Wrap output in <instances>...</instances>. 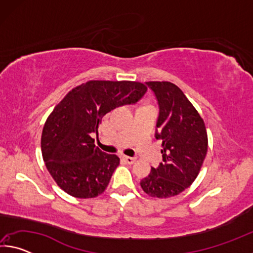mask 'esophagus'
Segmentation results:
<instances>
[{
  "label": "esophagus",
  "instance_id": "esophagus-1",
  "mask_svg": "<svg viewBox=\"0 0 253 253\" xmlns=\"http://www.w3.org/2000/svg\"><path fill=\"white\" fill-rule=\"evenodd\" d=\"M124 161H125L126 163H128V164H132V163L136 162V158L135 157H130V156H124Z\"/></svg>",
  "mask_w": 253,
  "mask_h": 253
}]
</instances>
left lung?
I'll use <instances>...</instances> for the list:
<instances>
[{
    "label": "left lung",
    "instance_id": "obj_1",
    "mask_svg": "<svg viewBox=\"0 0 253 253\" xmlns=\"http://www.w3.org/2000/svg\"><path fill=\"white\" fill-rule=\"evenodd\" d=\"M160 113L156 139L162 140L163 162L140 181L145 193L166 199L182 193L194 182L208 152L203 119L177 85L169 81L146 83Z\"/></svg>",
    "mask_w": 253,
    "mask_h": 253
}]
</instances>
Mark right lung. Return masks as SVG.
I'll use <instances>...</instances> for the list:
<instances>
[{
    "instance_id": "add662e5",
    "label": "right lung",
    "mask_w": 253,
    "mask_h": 253,
    "mask_svg": "<svg viewBox=\"0 0 253 253\" xmlns=\"http://www.w3.org/2000/svg\"><path fill=\"white\" fill-rule=\"evenodd\" d=\"M146 85L136 81L90 80L72 89L46 119L41 136L43 161L66 193L96 198L106 190L119 157L101 152L91 135L102 117L144 97Z\"/></svg>"
}]
</instances>
